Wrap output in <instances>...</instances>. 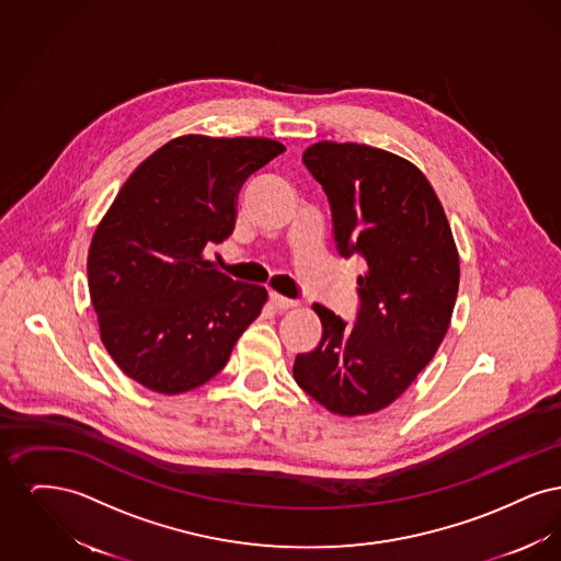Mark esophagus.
<instances>
[{
  "mask_svg": "<svg viewBox=\"0 0 561 561\" xmlns=\"http://www.w3.org/2000/svg\"><path fill=\"white\" fill-rule=\"evenodd\" d=\"M271 305H273L275 311H288V309H294L298 302L293 298L282 296V294L271 293Z\"/></svg>",
  "mask_w": 561,
  "mask_h": 561,
  "instance_id": "1",
  "label": "esophagus"
}]
</instances>
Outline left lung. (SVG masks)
I'll list each match as a JSON object with an SVG mask.
<instances>
[{
	"label": "left lung",
	"mask_w": 561,
	"mask_h": 561,
	"mask_svg": "<svg viewBox=\"0 0 561 561\" xmlns=\"http://www.w3.org/2000/svg\"><path fill=\"white\" fill-rule=\"evenodd\" d=\"M320 183L343 256L366 261L359 313L347 325L313 305L321 341L294 359L298 387L339 416L374 414L433 359L453 320L460 261L427 176L385 149L321 140L302 153Z\"/></svg>",
	"instance_id": "left-lung-1"
}]
</instances>
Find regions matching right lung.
I'll use <instances>...</instances> for the list:
<instances>
[{"mask_svg":"<svg viewBox=\"0 0 561 561\" xmlns=\"http://www.w3.org/2000/svg\"><path fill=\"white\" fill-rule=\"evenodd\" d=\"M286 147L271 138L185 134L142 161L101 218L88 288L101 341L138 385L179 396L220 373L267 302L206 261L236 229L241 185Z\"/></svg>","mask_w":561,"mask_h":561,"instance_id":"obj_1","label":"right lung"}]
</instances>
